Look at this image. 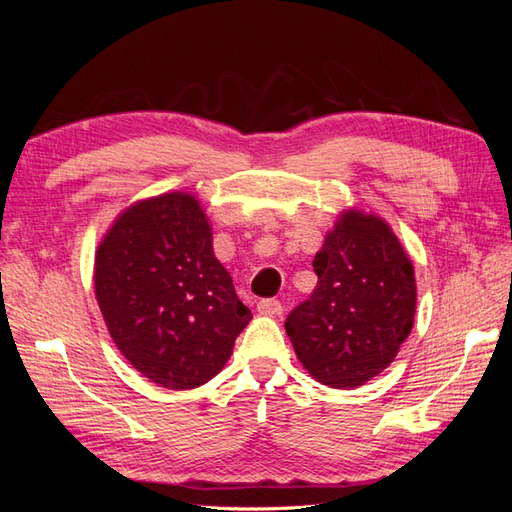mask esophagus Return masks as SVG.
Returning a JSON list of instances; mask_svg holds the SVG:
<instances>
[{"label":"esophagus","instance_id":"obj_1","mask_svg":"<svg viewBox=\"0 0 512 512\" xmlns=\"http://www.w3.org/2000/svg\"><path fill=\"white\" fill-rule=\"evenodd\" d=\"M256 309L262 316H280L284 312V305L277 299H262V301H258Z\"/></svg>","mask_w":512,"mask_h":512}]
</instances>
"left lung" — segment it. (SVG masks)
<instances>
[{"instance_id":"obj_1","label":"left lung","mask_w":512,"mask_h":512,"mask_svg":"<svg viewBox=\"0 0 512 512\" xmlns=\"http://www.w3.org/2000/svg\"><path fill=\"white\" fill-rule=\"evenodd\" d=\"M318 284L286 318L299 361L318 382L354 389L378 376L412 331L414 269L389 224L346 211L314 258Z\"/></svg>"}]
</instances>
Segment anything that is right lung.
<instances>
[{"label":"right lung","mask_w":512,"mask_h":512,"mask_svg":"<svg viewBox=\"0 0 512 512\" xmlns=\"http://www.w3.org/2000/svg\"><path fill=\"white\" fill-rule=\"evenodd\" d=\"M94 282L113 342L164 389H196L218 376L252 320L190 194L123 211L98 247Z\"/></svg>","instance_id":"add662e5"}]
</instances>
